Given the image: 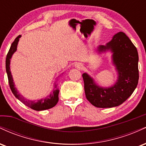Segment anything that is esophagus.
<instances>
[{
	"label": "esophagus",
	"mask_w": 146,
	"mask_h": 146,
	"mask_svg": "<svg viewBox=\"0 0 146 146\" xmlns=\"http://www.w3.org/2000/svg\"><path fill=\"white\" fill-rule=\"evenodd\" d=\"M76 67L78 68H82V64H78L76 65Z\"/></svg>",
	"instance_id": "1"
}]
</instances>
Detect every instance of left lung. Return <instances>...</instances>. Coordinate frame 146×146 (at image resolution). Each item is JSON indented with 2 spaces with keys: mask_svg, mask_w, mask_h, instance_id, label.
I'll return each mask as SVG.
<instances>
[{
  "mask_svg": "<svg viewBox=\"0 0 146 146\" xmlns=\"http://www.w3.org/2000/svg\"><path fill=\"white\" fill-rule=\"evenodd\" d=\"M113 52L114 64L119 72V80L113 86L104 88L95 85L89 75L84 73V91L88 102L98 108H112L123 103L138 84L139 56L136 46L123 32H119L100 51Z\"/></svg>",
  "mask_w": 146,
  "mask_h": 146,
  "instance_id": "1",
  "label": "left lung"
}]
</instances>
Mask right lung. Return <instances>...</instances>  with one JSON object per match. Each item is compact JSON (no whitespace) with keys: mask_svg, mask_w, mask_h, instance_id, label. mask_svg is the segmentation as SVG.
Masks as SVG:
<instances>
[{"mask_svg":"<svg viewBox=\"0 0 146 146\" xmlns=\"http://www.w3.org/2000/svg\"><path fill=\"white\" fill-rule=\"evenodd\" d=\"M21 35H19L17 38L15 39V40L13 42L12 44L11 45L9 51H8L6 57V62H5V66H6V71L8 77V82H9V87L11 88V92L14 96L16 97L18 100H19L22 103L24 104L27 106L29 107L31 109L35 110H44L46 109H49V108H53L57 104L58 100H59V98H58V95H59V90H56L53 92V94L50 95L48 98L46 99H43V100H39V101H29V100H26L23 98L22 95H21L20 93H18L16 90V88L14 87V84L13 82V79L12 76L11 75V72H10V68H9V64H10V59H11V56L13 53L16 51V48H17V44L18 41H19V38H21Z\"/></svg>","mask_w":146,"mask_h":146,"instance_id":"add662e5","label":"right lung"}]
</instances>
